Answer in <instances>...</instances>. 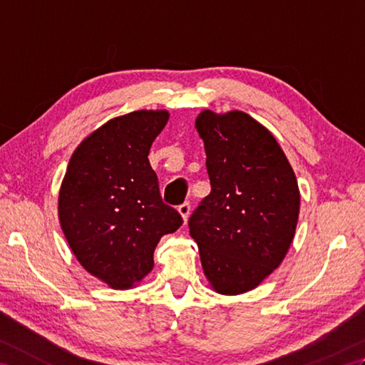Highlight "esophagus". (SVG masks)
Wrapping results in <instances>:
<instances>
[{"label":"esophagus","instance_id":"esophagus-1","mask_svg":"<svg viewBox=\"0 0 365 365\" xmlns=\"http://www.w3.org/2000/svg\"><path fill=\"white\" fill-rule=\"evenodd\" d=\"M190 212H191V205H190V202H183L180 207H178V213L182 215L183 221H187V220H188Z\"/></svg>","mask_w":365,"mask_h":365}]
</instances>
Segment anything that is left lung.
Segmentation results:
<instances>
[{
	"label": "left lung",
	"mask_w": 365,
	"mask_h": 365,
	"mask_svg": "<svg viewBox=\"0 0 365 365\" xmlns=\"http://www.w3.org/2000/svg\"><path fill=\"white\" fill-rule=\"evenodd\" d=\"M210 195L188 220L204 273L224 294L257 287L292 245L299 213L297 177L274 136L251 115L204 111Z\"/></svg>",
	"instance_id": "8db88e82"
}]
</instances>
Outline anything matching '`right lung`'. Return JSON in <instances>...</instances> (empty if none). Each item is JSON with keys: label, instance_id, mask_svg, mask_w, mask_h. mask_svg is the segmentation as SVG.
Returning <instances> with one entry per match:
<instances>
[{"label": "right lung", "instance_id": "add662e5", "mask_svg": "<svg viewBox=\"0 0 365 365\" xmlns=\"http://www.w3.org/2000/svg\"><path fill=\"white\" fill-rule=\"evenodd\" d=\"M169 114L135 111L106 122L78 145L59 192L68 246L91 274L128 289L153 268L160 238L182 226L163 202L149 150Z\"/></svg>", "mask_w": 365, "mask_h": 365}]
</instances>
